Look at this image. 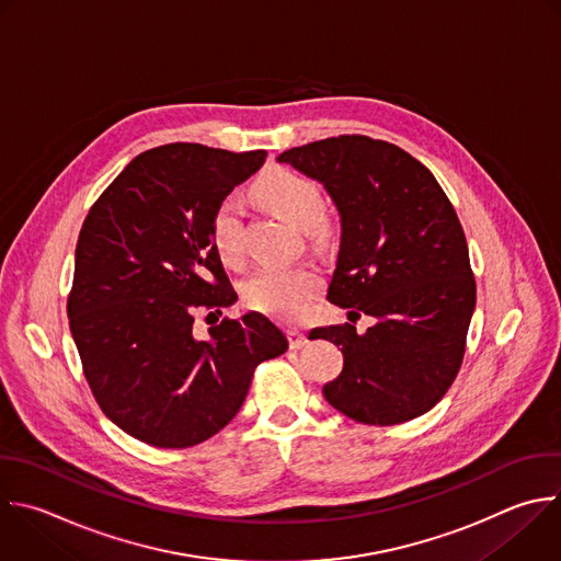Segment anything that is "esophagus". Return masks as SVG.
I'll return each mask as SVG.
<instances>
[{
	"label": "esophagus",
	"instance_id": "esophagus-1",
	"mask_svg": "<svg viewBox=\"0 0 561 561\" xmlns=\"http://www.w3.org/2000/svg\"><path fill=\"white\" fill-rule=\"evenodd\" d=\"M288 343H290V347H301V345H306V341H308V336H306V332L301 330V328H288Z\"/></svg>",
	"mask_w": 561,
	"mask_h": 561
}]
</instances>
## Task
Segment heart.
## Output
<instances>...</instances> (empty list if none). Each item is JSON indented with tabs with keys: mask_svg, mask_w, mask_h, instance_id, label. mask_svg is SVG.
<instances>
[{
	"mask_svg": "<svg viewBox=\"0 0 561 561\" xmlns=\"http://www.w3.org/2000/svg\"><path fill=\"white\" fill-rule=\"evenodd\" d=\"M264 205L290 222L306 227L314 240H323L330 231V220L321 214L323 196L319 184L288 167L268 169L255 184ZM242 205L236 196L218 203L211 216V242L216 253L227 264H240L242 244ZM323 279L314 266H264L251 275L244 286V297L251 308L284 321L301 319L310 304L321 293Z\"/></svg>",
	"mask_w": 561,
	"mask_h": 561,
	"instance_id": "1",
	"label": "heart"
}]
</instances>
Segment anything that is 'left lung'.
<instances>
[{"label":"left lung","instance_id":"left-lung-1","mask_svg":"<svg viewBox=\"0 0 561 561\" xmlns=\"http://www.w3.org/2000/svg\"><path fill=\"white\" fill-rule=\"evenodd\" d=\"M277 160L323 182L341 214L328 299L352 323L310 332L343 354L325 401L379 427L430 412L458 377L476 308L467 238L443 186L405 149L360 134L293 147ZM360 313L378 317L365 335L353 325Z\"/></svg>","mask_w":561,"mask_h":561}]
</instances>
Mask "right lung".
<instances>
[{"label":"right lung","mask_w":561,"mask_h":561,"mask_svg":"<svg viewBox=\"0 0 561 561\" xmlns=\"http://www.w3.org/2000/svg\"><path fill=\"white\" fill-rule=\"evenodd\" d=\"M264 160V149L153 147L83 220L70 332L99 408L140 443L186 449L216 436L240 412L255 367L288 347L264 314L218 323L238 295L214 249L211 216ZM198 311L217 317L209 340L193 332Z\"/></svg>","instance_id":"add662e5"}]
</instances>
